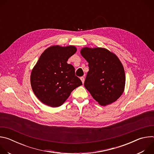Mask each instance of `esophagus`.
<instances>
[{"mask_svg":"<svg viewBox=\"0 0 154 154\" xmlns=\"http://www.w3.org/2000/svg\"><path fill=\"white\" fill-rule=\"evenodd\" d=\"M80 79H81V80H82V83H84V82H85V78H84L83 77H80Z\"/></svg>","mask_w":154,"mask_h":154,"instance_id":"esophagus-1","label":"esophagus"}]
</instances>
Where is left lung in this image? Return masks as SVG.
<instances>
[{"mask_svg":"<svg viewBox=\"0 0 154 154\" xmlns=\"http://www.w3.org/2000/svg\"><path fill=\"white\" fill-rule=\"evenodd\" d=\"M82 55L88 63L84 86L101 105L116 101L122 94L125 77L123 66L116 55L106 49L85 48Z\"/></svg>","mask_w":154,"mask_h":154,"instance_id":"8db88e82","label":"left lung"}]
</instances>
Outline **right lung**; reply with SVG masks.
Instances as JSON below:
<instances>
[{
    "label": "right lung",
    "mask_w": 154,
    "mask_h": 154,
    "mask_svg": "<svg viewBox=\"0 0 154 154\" xmlns=\"http://www.w3.org/2000/svg\"><path fill=\"white\" fill-rule=\"evenodd\" d=\"M76 51L72 46H51L40 56L32 71L30 82L34 94L42 103L59 106L82 85L73 66L67 63Z\"/></svg>",
    "instance_id": "obj_1"
}]
</instances>
